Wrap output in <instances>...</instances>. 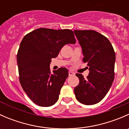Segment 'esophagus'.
Segmentation results:
<instances>
[{
    "mask_svg": "<svg viewBox=\"0 0 129 129\" xmlns=\"http://www.w3.org/2000/svg\"><path fill=\"white\" fill-rule=\"evenodd\" d=\"M75 75V74H74V72H71V71H69V76H72V75Z\"/></svg>",
    "mask_w": 129,
    "mask_h": 129,
    "instance_id": "esophagus-1",
    "label": "esophagus"
}]
</instances>
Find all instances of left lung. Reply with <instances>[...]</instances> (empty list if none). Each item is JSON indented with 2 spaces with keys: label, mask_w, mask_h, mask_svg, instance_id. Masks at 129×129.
<instances>
[{
  "label": "left lung",
  "mask_w": 129,
  "mask_h": 129,
  "mask_svg": "<svg viewBox=\"0 0 129 129\" xmlns=\"http://www.w3.org/2000/svg\"><path fill=\"white\" fill-rule=\"evenodd\" d=\"M74 32L81 46L83 61L87 62L89 71L87 79L76 74L79 84L74 88V93L80 103L95 104L104 98L114 81L115 52L108 39L96 31Z\"/></svg>",
  "instance_id": "8db88e82"
}]
</instances>
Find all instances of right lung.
<instances>
[{
    "label": "right lung",
    "mask_w": 129,
    "mask_h": 129,
    "mask_svg": "<svg viewBox=\"0 0 129 129\" xmlns=\"http://www.w3.org/2000/svg\"><path fill=\"white\" fill-rule=\"evenodd\" d=\"M75 42L74 32L69 29L40 28L23 38L17 55L19 80L34 103L49 107L58 101L69 72L61 67L51 74V58L57 57L65 45Z\"/></svg>",
    "instance_id": "1"
}]
</instances>
